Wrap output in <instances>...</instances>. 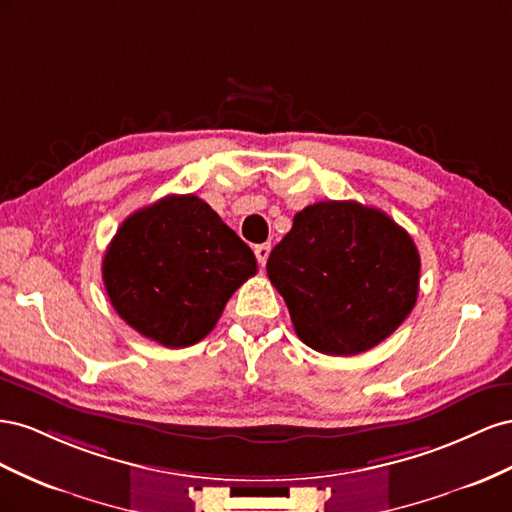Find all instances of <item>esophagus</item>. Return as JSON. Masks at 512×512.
<instances>
[{"label":"esophagus","mask_w":512,"mask_h":512,"mask_svg":"<svg viewBox=\"0 0 512 512\" xmlns=\"http://www.w3.org/2000/svg\"><path fill=\"white\" fill-rule=\"evenodd\" d=\"M270 244H257L255 246V257H257V261H259V266L264 268L266 266V261H268V255H270Z\"/></svg>","instance_id":"1"}]
</instances>
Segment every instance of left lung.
<instances>
[{"label":"left lung","instance_id":"8db88e82","mask_svg":"<svg viewBox=\"0 0 512 512\" xmlns=\"http://www.w3.org/2000/svg\"><path fill=\"white\" fill-rule=\"evenodd\" d=\"M266 270L302 343L354 356L388 339L412 313L420 255L386 212L319 201L294 216Z\"/></svg>","mask_w":512,"mask_h":512}]
</instances>
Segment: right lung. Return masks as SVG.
Instances as JSON below:
<instances>
[{"mask_svg": "<svg viewBox=\"0 0 512 512\" xmlns=\"http://www.w3.org/2000/svg\"><path fill=\"white\" fill-rule=\"evenodd\" d=\"M253 274L251 248L195 195H167L130 214L102 259L113 309L165 347L195 345L210 334Z\"/></svg>", "mask_w": 512, "mask_h": 512, "instance_id": "obj_1", "label": "right lung"}]
</instances>
